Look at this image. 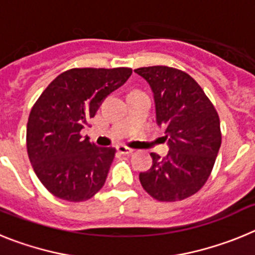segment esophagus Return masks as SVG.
Instances as JSON below:
<instances>
[{"label": "esophagus", "instance_id": "1", "mask_svg": "<svg viewBox=\"0 0 255 255\" xmlns=\"http://www.w3.org/2000/svg\"><path fill=\"white\" fill-rule=\"evenodd\" d=\"M116 149L117 152L121 153V154H129V153H132V150H134L131 149V148L126 147V145H117Z\"/></svg>", "mask_w": 255, "mask_h": 255}]
</instances>
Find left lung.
Returning <instances> with one entry per match:
<instances>
[{
	"instance_id": "left-lung-1",
	"label": "left lung",
	"mask_w": 255,
	"mask_h": 255,
	"mask_svg": "<svg viewBox=\"0 0 255 255\" xmlns=\"http://www.w3.org/2000/svg\"><path fill=\"white\" fill-rule=\"evenodd\" d=\"M149 84L155 121L164 128L168 153H150L152 167L139 173L141 186L161 202L195 194L208 180L221 147L220 119L194 79L181 70L149 66L134 70Z\"/></svg>"
}]
</instances>
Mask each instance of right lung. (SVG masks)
<instances>
[{"label": "right lung", "instance_id": "add662e5", "mask_svg": "<svg viewBox=\"0 0 255 255\" xmlns=\"http://www.w3.org/2000/svg\"><path fill=\"white\" fill-rule=\"evenodd\" d=\"M131 69H71L40 94L26 125V148L40 182L69 202L91 199L105 185L116 149L97 147L80 131Z\"/></svg>", "mask_w": 255, "mask_h": 255}]
</instances>
